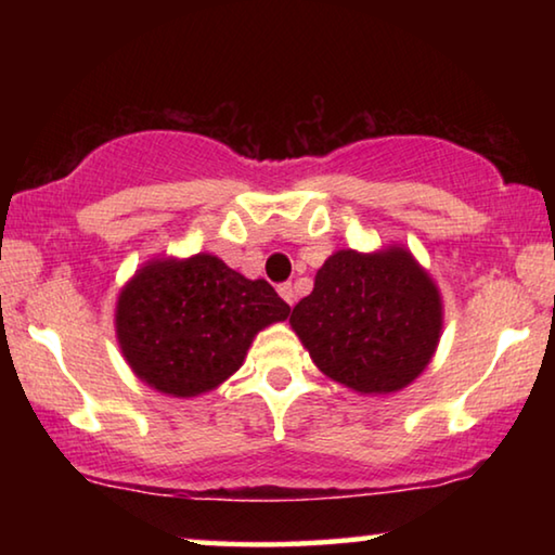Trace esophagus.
Wrapping results in <instances>:
<instances>
[{"mask_svg": "<svg viewBox=\"0 0 555 555\" xmlns=\"http://www.w3.org/2000/svg\"><path fill=\"white\" fill-rule=\"evenodd\" d=\"M279 296L284 298L288 306L296 304V291H294V286H291V284H281V286H279Z\"/></svg>", "mask_w": 555, "mask_h": 555, "instance_id": "obj_1", "label": "esophagus"}]
</instances>
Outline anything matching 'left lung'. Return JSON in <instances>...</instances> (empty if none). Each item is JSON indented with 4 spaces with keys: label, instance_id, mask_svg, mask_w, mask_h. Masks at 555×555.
Segmentation results:
<instances>
[{
    "label": "left lung",
    "instance_id": "left-lung-1",
    "mask_svg": "<svg viewBox=\"0 0 555 555\" xmlns=\"http://www.w3.org/2000/svg\"><path fill=\"white\" fill-rule=\"evenodd\" d=\"M288 323L325 377L379 397L409 387L434 360L443 298L403 244L337 249Z\"/></svg>",
    "mask_w": 555,
    "mask_h": 555
}]
</instances>
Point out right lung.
<instances>
[{
  "label": "right lung",
  "mask_w": 555,
  "mask_h": 555,
  "mask_svg": "<svg viewBox=\"0 0 555 555\" xmlns=\"http://www.w3.org/2000/svg\"><path fill=\"white\" fill-rule=\"evenodd\" d=\"M288 304L264 279H247L210 251L154 257L121 286L119 350L146 387L193 399L242 367L259 331L286 321Z\"/></svg>",
  "instance_id": "right-lung-1"
}]
</instances>
